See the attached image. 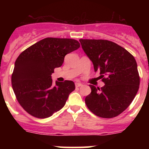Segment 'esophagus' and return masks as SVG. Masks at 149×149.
I'll use <instances>...</instances> for the list:
<instances>
[{"instance_id": "esophagus-1", "label": "esophagus", "mask_w": 149, "mask_h": 149, "mask_svg": "<svg viewBox=\"0 0 149 149\" xmlns=\"http://www.w3.org/2000/svg\"><path fill=\"white\" fill-rule=\"evenodd\" d=\"M75 85H76V87H80L82 86V84L79 83V82H76V83L75 84Z\"/></svg>"}]
</instances>
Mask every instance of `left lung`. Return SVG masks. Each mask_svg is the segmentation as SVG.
<instances>
[{
  "mask_svg": "<svg viewBox=\"0 0 149 149\" xmlns=\"http://www.w3.org/2000/svg\"><path fill=\"white\" fill-rule=\"evenodd\" d=\"M79 42L104 83L101 88L89 85L91 92L85 98L86 104L97 116L115 118L128 107L139 91L136 59L125 48L109 40L81 39Z\"/></svg>",
  "mask_w": 149,
  "mask_h": 149,
  "instance_id": "left-lung-1",
  "label": "left lung"
}]
</instances>
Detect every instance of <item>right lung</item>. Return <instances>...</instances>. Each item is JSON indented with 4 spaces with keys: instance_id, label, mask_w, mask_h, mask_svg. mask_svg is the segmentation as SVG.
I'll return each mask as SVG.
<instances>
[{
    "instance_id": "1",
    "label": "right lung",
    "mask_w": 149,
    "mask_h": 149,
    "mask_svg": "<svg viewBox=\"0 0 149 149\" xmlns=\"http://www.w3.org/2000/svg\"><path fill=\"white\" fill-rule=\"evenodd\" d=\"M76 40L47 37L22 52L15 62L11 76L13 90L26 112L37 118H47L62 109L75 89L72 81L55 82L51 75L63 65L67 54L76 50Z\"/></svg>"
}]
</instances>
